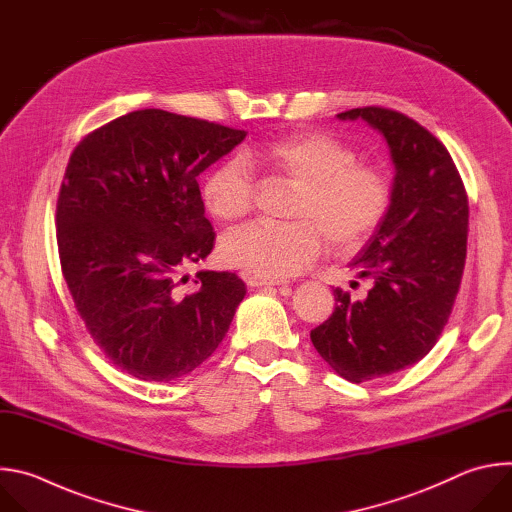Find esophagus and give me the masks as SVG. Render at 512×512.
Listing matches in <instances>:
<instances>
[{"label": "esophagus", "instance_id": "obj_1", "mask_svg": "<svg viewBox=\"0 0 512 512\" xmlns=\"http://www.w3.org/2000/svg\"><path fill=\"white\" fill-rule=\"evenodd\" d=\"M244 278H246V282H248L252 288H262V286H278V284H280L278 280H268V278L252 276V274H246Z\"/></svg>", "mask_w": 512, "mask_h": 512}]
</instances>
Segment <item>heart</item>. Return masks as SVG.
Returning <instances> with one entry per match:
<instances>
[{
    "label": "heart",
    "mask_w": 512,
    "mask_h": 512,
    "mask_svg": "<svg viewBox=\"0 0 512 512\" xmlns=\"http://www.w3.org/2000/svg\"><path fill=\"white\" fill-rule=\"evenodd\" d=\"M203 179L201 199L218 222H236L252 210L254 183L246 165L266 169L294 187V224H248L220 240L224 264L246 274L282 280L315 260L325 236L335 250H355L381 226L391 185L385 173L359 165L351 145L329 133H294L250 145Z\"/></svg>",
    "instance_id": "heart-1"
}]
</instances>
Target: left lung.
I'll return each mask as SVG.
<instances>
[{
    "label": "left lung",
    "instance_id": "left-lung-1",
    "mask_svg": "<svg viewBox=\"0 0 512 512\" xmlns=\"http://www.w3.org/2000/svg\"><path fill=\"white\" fill-rule=\"evenodd\" d=\"M383 135L395 167L391 203L351 266L373 280L367 298L335 290V313L311 331L319 355L361 383L424 359L436 345L460 288L468 195L448 149L401 113L365 107L337 115Z\"/></svg>",
    "mask_w": 512,
    "mask_h": 512
}]
</instances>
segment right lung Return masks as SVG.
Returning a JSON list of instances; mask_svg holds the SVG:
<instances>
[{
  "mask_svg": "<svg viewBox=\"0 0 512 512\" xmlns=\"http://www.w3.org/2000/svg\"><path fill=\"white\" fill-rule=\"evenodd\" d=\"M246 131L161 109L123 115L70 155L56 206L58 254L94 343L129 375L169 383L226 337L246 284L232 272L177 278L214 248L197 175ZM183 276L181 280H185Z\"/></svg>",
  "mask_w": 512,
  "mask_h": 512,
  "instance_id": "add662e5",
  "label": "right lung"
}]
</instances>
